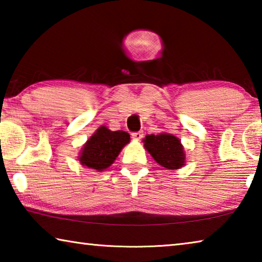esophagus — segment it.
<instances>
[{"mask_svg": "<svg viewBox=\"0 0 262 262\" xmlns=\"http://www.w3.org/2000/svg\"><path fill=\"white\" fill-rule=\"evenodd\" d=\"M133 140L135 141H140L142 137H143V132H136V133H133L132 134Z\"/></svg>", "mask_w": 262, "mask_h": 262, "instance_id": "1", "label": "esophagus"}]
</instances>
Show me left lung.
<instances>
[{
    "label": "left lung",
    "mask_w": 262,
    "mask_h": 262,
    "mask_svg": "<svg viewBox=\"0 0 262 262\" xmlns=\"http://www.w3.org/2000/svg\"><path fill=\"white\" fill-rule=\"evenodd\" d=\"M144 149L159 165L166 170H178L186 164V154L184 145L178 137L159 133L157 135H147L143 139Z\"/></svg>",
    "instance_id": "1"
}]
</instances>
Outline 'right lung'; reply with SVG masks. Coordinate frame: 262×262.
Returning a JSON list of instances; mask_svg holds the SVG:
<instances>
[{
    "label": "right lung",
    "mask_w": 262,
    "mask_h": 262,
    "mask_svg": "<svg viewBox=\"0 0 262 262\" xmlns=\"http://www.w3.org/2000/svg\"><path fill=\"white\" fill-rule=\"evenodd\" d=\"M130 136L123 130H110L100 126L83 144L78 161L83 166L97 172H103L114 163Z\"/></svg>",
    "instance_id": "obj_1"
}]
</instances>
